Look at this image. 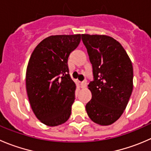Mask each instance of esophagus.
<instances>
[{
	"label": "esophagus",
	"instance_id": "esophagus-1",
	"mask_svg": "<svg viewBox=\"0 0 151 151\" xmlns=\"http://www.w3.org/2000/svg\"><path fill=\"white\" fill-rule=\"evenodd\" d=\"M86 86H87V83L86 82H82L80 83V87H81V88H84L86 87Z\"/></svg>",
	"mask_w": 151,
	"mask_h": 151
}]
</instances>
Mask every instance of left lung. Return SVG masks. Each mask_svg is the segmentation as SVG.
<instances>
[{"label":"left lung","instance_id":"8db88e82","mask_svg":"<svg viewBox=\"0 0 151 151\" xmlns=\"http://www.w3.org/2000/svg\"><path fill=\"white\" fill-rule=\"evenodd\" d=\"M82 40L93 76L88 86L92 97L86 104V112L95 123L110 125L122 116L132 93V63L122 45L111 37L83 34Z\"/></svg>","mask_w":151,"mask_h":151}]
</instances>
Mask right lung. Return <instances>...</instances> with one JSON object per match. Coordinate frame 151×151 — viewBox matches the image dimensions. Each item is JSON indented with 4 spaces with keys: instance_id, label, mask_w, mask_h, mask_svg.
<instances>
[{
    "instance_id": "obj_1",
    "label": "right lung",
    "mask_w": 151,
    "mask_h": 151,
    "mask_svg": "<svg viewBox=\"0 0 151 151\" xmlns=\"http://www.w3.org/2000/svg\"><path fill=\"white\" fill-rule=\"evenodd\" d=\"M81 35H52L35 47L28 63L26 87L31 108L46 125L58 126L71 116L76 84L69 75L68 58Z\"/></svg>"
}]
</instances>
